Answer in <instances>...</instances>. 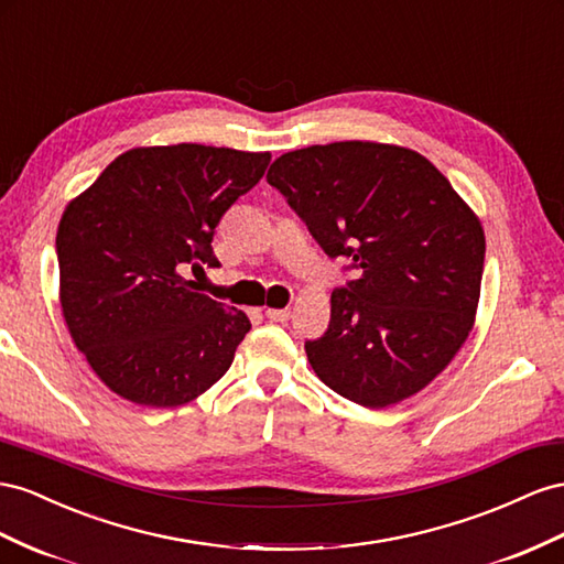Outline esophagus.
<instances>
[{
	"instance_id": "34e87169",
	"label": "esophagus",
	"mask_w": 564,
	"mask_h": 564,
	"mask_svg": "<svg viewBox=\"0 0 564 564\" xmlns=\"http://www.w3.org/2000/svg\"><path fill=\"white\" fill-rule=\"evenodd\" d=\"M265 317L272 319V323H286V319L292 317V311H289V308H268Z\"/></svg>"
}]
</instances>
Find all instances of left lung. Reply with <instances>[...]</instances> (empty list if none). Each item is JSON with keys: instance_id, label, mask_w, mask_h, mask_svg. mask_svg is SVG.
<instances>
[{"instance_id": "obj_1", "label": "left lung", "mask_w": 564, "mask_h": 564, "mask_svg": "<svg viewBox=\"0 0 564 564\" xmlns=\"http://www.w3.org/2000/svg\"><path fill=\"white\" fill-rule=\"evenodd\" d=\"M268 182L356 280L332 292L329 327L306 341L344 399L387 408L427 387L475 323L484 230L417 151L332 142L289 151Z\"/></svg>"}]
</instances>
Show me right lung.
<instances>
[{
    "mask_svg": "<svg viewBox=\"0 0 564 564\" xmlns=\"http://www.w3.org/2000/svg\"><path fill=\"white\" fill-rule=\"evenodd\" d=\"M270 154L173 144L120 154L64 210L61 311L101 382L147 408L189 403L230 370L249 317L202 294L213 235Z\"/></svg>",
    "mask_w": 564,
    "mask_h": 564,
    "instance_id": "obj_1",
    "label": "right lung"
}]
</instances>
